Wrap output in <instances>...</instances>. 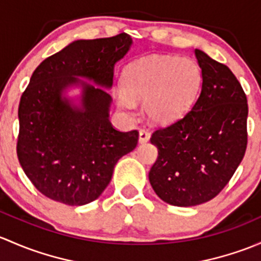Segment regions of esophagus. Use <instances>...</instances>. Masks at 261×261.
Here are the masks:
<instances>
[{
  "label": "esophagus",
  "instance_id": "1",
  "mask_svg": "<svg viewBox=\"0 0 261 261\" xmlns=\"http://www.w3.org/2000/svg\"><path fill=\"white\" fill-rule=\"evenodd\" d=\"M149 138H150L149 130L147 129L139 130V143H146V142L149 141Z\"/></svg>",
  "mask_w": 261,
  "mask_h": 261
}]
</instances>
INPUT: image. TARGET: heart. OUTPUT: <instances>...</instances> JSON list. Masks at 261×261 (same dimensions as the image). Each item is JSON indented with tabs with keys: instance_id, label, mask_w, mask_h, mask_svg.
<instances>
[{
	"instance_id": "obj_1",
	"label": "heart",
	"mask_w": 261,
	"mask_h": 261,
	"mask_svg": "<svg viewBox=\"0 0 261 261\" xmlns=\"http://www.w3.org/2000/svg\"><path fill=\"white\" fill-rule=\"evenodd\" d=\"M198 64L177 56L142 59L130 64L123 75V90L117 94L119 108L132 112L134 100H144L149 119L167 123L190 108L201 87Z\"/></svg>"
}]
</instances>
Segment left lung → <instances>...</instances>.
Wrapping results in <instances>:
<instances>
[{"instance_id": "obj_1", "label": "left lung", "mask_w": 261, "mask_h": 261, "mask_svg": "<svg viewBox=\"0 0 261 261\" xmlns=\"http://www.w3.org/2000/svg\"><path fill=\"white\" fill-rule=\"evenodd\" d=\"M201 93L184 117L158 128L150 142L158 157L149 182L158 197L189 207L216 197L229 184L248 146V99L226 65L195 50Z\"/></svg>"}]
</instances>
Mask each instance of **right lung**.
<instances>
[{"mask_svg": "<svg viewBox=\"0 0 261 261\" xmlns=\"http://www.w3.org/2000/svg\"><path fill=\"white\" fill-rule=\"evenodd\" d=\"M128 34L76 40L45 59L32 74L18 106L17 157L44 196L69 206L101 195L118 160L138 143V132H119L109 120L114 65L128 53ZM94 81L98 87L79 80ZM82 87L81 107L62 95Z\"/></svg>", "mask_w": 261, "mask_h": 261, "instance_id": "obj_1", "label": "right lung"}]
</instances>
